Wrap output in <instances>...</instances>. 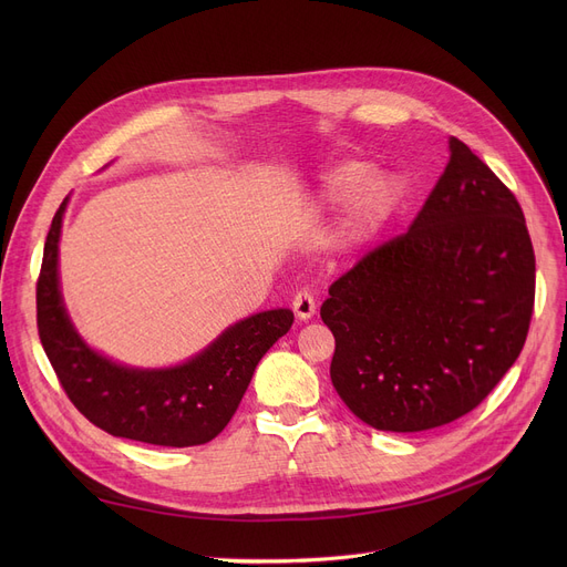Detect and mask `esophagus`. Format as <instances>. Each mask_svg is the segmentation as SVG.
<instances>
[{"instance_id":"obj_1","label":"esophagus","mask_w":567,"mask_h":567,"mask_svg":"<svg viewBox=\"0 0 567 567\" xmlns=\"http://www.w3.org/2000/svg\"><path fill=\"white\" fill-rule=\"evenodd\" d=\"M291 310H293V315L299 317V319H310L315 312H317V303H315V296L310 293V291H299L293 296V301H291Z\"/></svg>"}]
</instances>
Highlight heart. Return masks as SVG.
Returning <instances> with one entry per match:
<instances>
[{"mask_svg":"<svg viewBox=\"0 0 567 567\" xmlns=\"http://www.w3.org/2000/svg\"><path fill=\"white\" fill-rule=\"evenodd\" d=\"M365 161L347 158L336 163L321 178L319 204L323 208H338L353 199V236H365L377 229L400 199V182L389 174H372Z\"/></svg>","mask_w":567,"mask_h":567,"instance_id":"b5f03b06","label":"heart"}]
</instances>
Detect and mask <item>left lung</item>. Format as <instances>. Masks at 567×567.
I'll return each mask as SVG.
<instances>
[{"instance_id":"left-lung-1","label":"left lung","mask_w":567,"mask_h":567,"mask_svg":"<svg viewBox=\"0 0 567 567\" xmlns=\"http://www.w3.org/2000/svg\"><path fill=\"white\" fill-rule=\"evenodd\" d=\"M451 161L409 231L329 287L331 381L363 423L423 432L473 411L513 368L535 299L517 197L451 137Z\"/></svg>"}]
</instances>
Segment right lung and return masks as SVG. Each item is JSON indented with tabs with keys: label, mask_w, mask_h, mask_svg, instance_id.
<instances>
[{
	"label": "right lung",
	"mask_w": 567,
	"mask_h": 567,
	"mask_svg": "<svg viewBox=\"0 0 567 567\" xmlns=\"http://www.w3.org/2000/svg\"><path fill=\"white\" fill-rule=\"evenodd\" d=\"M69 197L52 218L37 282L39 338L69 400L112 436L186 449L216 439L231 421L261 355L293 323L291 310L238 321L195 359L165 370L112 363L86 347L59 291V234Z\"/></svg>",
	"instance_id": "right-lung-1"
}]
</instances>
